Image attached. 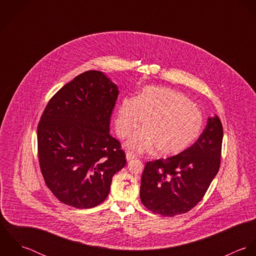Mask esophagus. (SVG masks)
<instances>
[{
  "label": "esophagus",
  "instance_id": "1",
  "mask_svg": "<svg viewBox=\"0 0 256 256\" xmlns=\"http://www.w3.org/2000/svg\"><path fill=\"white\" fill-rule=\"evenodd\" d=\"M135 158H136V156H135L134 154H132V152H126V160H127L128 162H130V160H134Z\"/></svg>",
  "mask_w": 256,
  "mask_h": 256
}]
</instances>
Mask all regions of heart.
I'll return each mask as SVG.
<instances>
[{
    "label": "heart",
    "mask_w": 256,
    "mask_h": 256,
    "mask_svg": "<svg viewBox=\"0 0 256 256\" xmlns=\"http://www.w3.org/2000/svg\"><path fill=\"white\" fill-rule=\"evenodd\" d=\"M143 118L145 128L126 143L136 152L154 148L160 156L178 154L199 137L204 126L201 110L180 92L170 88L146 86L136 98H123L115 118L118 137H129Z\"/></svg>",
    "instance_id": "1"
}]
</instances>
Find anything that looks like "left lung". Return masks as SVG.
I'll list each match as a JSON object with an SVG mask.
<instances>
[{"label": "left lung", "instance_id": "obj_1", "mask_svg": "<svg viewBox=\"0 0 256 256\" xmlns=\"http://www.w3.org/2000/svg\"><path fill=\"white\" fill-rule=\"evenodd\" d=\"M222 125L208 118L198 140L180 154L148 162L140 198L146 209L164 217L184 214L204 197L220 164Z\"/></svg>", "mask_w": 256, "mask_h": 256}]
</instances>
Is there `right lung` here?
Masks as SVG:
<instances>
[{"instance_id": "obj_1", "label": "right lung", "mask_w": 256, "mask_h": 256, "mask_svg": "<svg viewBox=\"0 0 256 256\" xmlns=\"http://www.w3.org/2000/svg\"><path fill=\"white\" fill-rule=\"evenodd\" d=\"M118 88L100 71H86L48 102L37 126L41 174L61 202L78 209L102 203L112 176L126 166L110 133Z\"/></svg>"}]
</instances>
